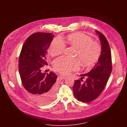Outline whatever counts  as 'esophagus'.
Returning a JSON list of instances; mask_svg holds the SVG:
<instances>
[{
  "label": "esophagus",
  "mask_w": 127,
  "mask_h": 127,
  "mask_svg": "<svg viewBox=\"0 0 127 127\" xmlns=\"http://www.w3.org/2000/svg\"><path fill=\"white\" fill-rule=\"evenodd\" d=\"M61 78L62 79H66L67 78V77H66V76H62V75H61Z\"/></svg>",
  "instance_id": "esophagus-1"
}]
</instances>
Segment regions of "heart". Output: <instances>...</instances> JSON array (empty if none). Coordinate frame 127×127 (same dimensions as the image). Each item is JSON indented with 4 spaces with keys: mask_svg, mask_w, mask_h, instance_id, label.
Returning a JSON list of instances; mask_svg holds the SVG:
<instances>
[{
    "mask_svg": "<svg viewBox=\"0 0 127 127\" xmlns=\"http://www.w3.org/2000/svg\"><path fill=\"white\" fill-rule=\"evenodd\" d=\"M66 40L69 45L77 48L76 56L78 58L70 59L62 56L54 61L55 70L63 74L67 75L78 70L81 65L80 61L84 66H93L101 54L100 45L81 32L69 34L66 36ZM65 48V44L62 38L57 36L51 43L48 51L51 56L54 57L62 54Z\"/></svg>",
    "mask_w": 127,
    "mask_h": 127,
    "instance_id": "heart-1",
    "label": "heart"
}]
</instances>
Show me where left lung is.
Masks as SVG:
<instances>
[{
	"label": "left lung",
	"mask_w": 127,
	"mask_h": 127,
	"mask_svg": "<svg viewBox=\"0 0 127 127\" xmlns=\"http://www.w3.org/2000/svg\"><path fill=\"white\" fill-rule=\"evenodd\" d=\"M101 44V54L98 61L90 72L80 75V79L74 81L73 91L79 101L89 103L95 100L104 90L112 70L111 54L109 42L104 35L96 31ZM86 78L85 82L82 78ZM83 81V83H81Z\"/></svg>",
	"instance_id": "8db88e82"
}]
</instances>
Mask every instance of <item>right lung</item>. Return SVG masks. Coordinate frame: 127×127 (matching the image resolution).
Listing matches in <instances>:
<instances>
[{
    "mask_svg": "<svg viewBox=\"0 0 127 127\" xmlns=\"http://www.w3.org/2000/svg\"><path fill=\"white\" fill-rule=\"evenodd\" d=\"M54 35L36 32L29 36L21 49L18 69L21 80L29 95L36 102L47 104L54 100L57 76L54 73H41L42 66L48 65L47 51Z\"/></svg>",
    "mask_w": 127,
    "mask_h": 127,
    "instance_id": "add662e5",
    "label": "right lung"
}]
</instances>
